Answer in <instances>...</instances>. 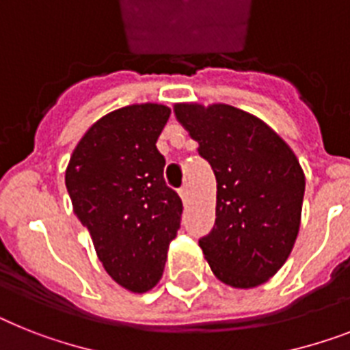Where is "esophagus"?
I'll return each mask as SVG.
<instances>
[{
    "label": "esophagus",
    "mask_w": 350,
    "mask_h": 350,
    "mask_svg": "<svg viewBox=\"0 0 350 350\" xmlns=\"http://www.w3.org/2000/svg\"><path fill=\"white\" fill-rule=\"evenodd\" d=\"M178 195H180L182 202L189 200V189H187V186H182L180 189H178Z\"/></svg>",
    "instance_id": "34e87169"
}]
</instances>
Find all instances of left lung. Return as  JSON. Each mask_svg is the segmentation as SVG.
<instances>
[{
	"label": "left lung",
	"instance_id": "1",
	"mask_svg": "<svg viewBox=\"0 0 350 350\" xmlns=\"http://www.w3.org/2000/svg\"><path fill=\"white\" fill-rule=\"evenodd\" d=\"M173 112L216 177L215 227L198 241L204 258L232 288L265 284L299 236L306 187L299 159L265 121L227 103H175Z\"/></svg>",
	"mask_w": 350,
	"mask_h": 350
}]
</instances>
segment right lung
<instances>
[{
  "label": "right lung",
  "mask_w": 350,
  "mask_h": 350,
  "mask_svg": "<svg viewBox=\"0 0 350 350\" xmlns=\"http://www.w3.org/2000/svg\"><path fill=\"white\" fill-rule=\"evenodd\" d=\"M170 112L161 103L109 112L78 141L66 168L73 213L98 259L132 293L161 281L180 227L182 200L164 182L166 161L155 146Z\"/></svg>",
  "instance_id": "right-lung-1"
}]
</instances>
